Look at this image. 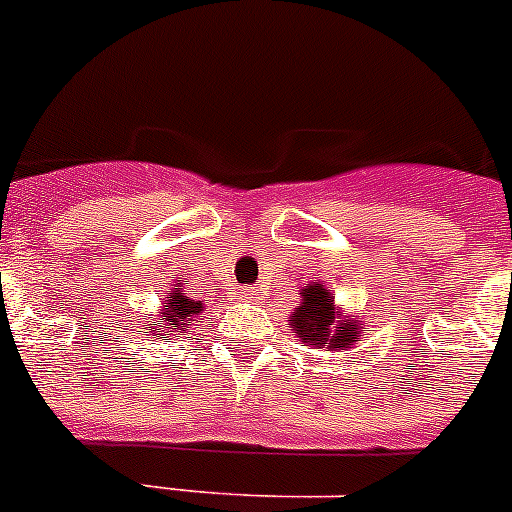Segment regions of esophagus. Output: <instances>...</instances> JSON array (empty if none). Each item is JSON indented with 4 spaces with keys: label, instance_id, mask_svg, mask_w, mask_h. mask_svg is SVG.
I'll return each instance as SVG.
<instances>
[{
    "label": "esophagus",
    "instance_id": "obj_1",
    "mask_svg": "<svg viewBox=\"0 0 512 512\" xmlns=\"http://www.w3.org/2000/svg\"><path fill=\"white\" fill-rule=\"evenodd\" d=\"M238 300L259 302L261 300V289L259 287H241V289H238Z\"/></svg>",
    "mask_w": 512,
    "mask_h": 512
}]
</instances>
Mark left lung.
<instances>
[{"instance_id":"obj_1","label":"left lung","mask_w":512,"mask_h":512,"mask_svg":"<svg viewBox=\"0 0 512 512\" xmlns=\"http://www.w3.org/2000/svg\"><path fill=\"white\" fill-rule=\"evenodd\" d=\"M302 302L289 315V328L302 343L328 351H348L361 333V320L341 315L336 297L330 295L325 284H307L302 287Z\"/></svg>"}]
</instances>
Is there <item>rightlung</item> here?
Wrapping results in <instances>:
<instances>
[{"instance_id": "add662e5", "label": "right lung", "mask_w": 512, "mask_h": 512, "mask_svg": "<svg viewBox=\"0 0 512 512\" xmlns=\"http://www.w3.org/2000/svg\"><path fill=\"white\" fill-rule=\"evenodd\" d=\"M182 282V279H179ZM202 302L200 300H189L187 295L182 292L179 284H174L169 295H166L164 307H161V315L156 318V325H151L153 336H164L169 341L171 336H182L184 330H187L189 320L202 318ZM200 323V320H197Z\"/></svg>"}]
</instances>
